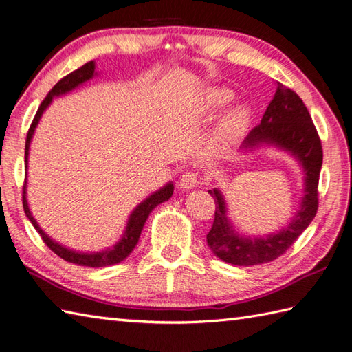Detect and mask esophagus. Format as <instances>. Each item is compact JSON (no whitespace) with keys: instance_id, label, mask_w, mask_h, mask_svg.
Masks as SVG:
<instances>
[{"instance_id":"esophagus-1","label":"esophagus","mask_w":352,"mask_h":352,"mask_svg":"<svg viewBox=\"0 0 352 352\" xmlns=\"http://www.w3.org/2000/svg\"><path fill=\"white\" fill-rule=\"evenodd\" d=\"M198 183V175L193 170H186L180 178V189L183 190H190L197 186Z\"/></svg>"}]
</instances>
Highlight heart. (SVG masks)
<instances>
[{
	"instance_id": "b5f03b06",
	"label": "heart",
	"mask_w": 352,
	"mask_h": 352,
	"mask_svg": "<svg viewBox=\"0 0 352 352\" xmlns=\"http://www.w3.org/2000/svg\"><path fill=\"white\" fill-rule=\"evenodd\" d=\"M231 96L233 95L227 89H212L207 95V104L208 107L218 109L222 107L223 104H227L231 100ZM246 122H248V109L245 106H236L230 109L227 115L223 116L218 130V136H216L219 145L227 146L233 144L245 130Z\"/></svg>"
}]
</instances>
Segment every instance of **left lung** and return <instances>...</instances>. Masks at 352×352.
I'll list each match as a JSON object with an SVG mask.
<instances>
[{
  "label": "left lung",
  "instance_id": "obj_1",
  "mask_svg": "<svg viewBox=\"0 0 352 352\" xmlns=\"http://www.w3.org/2000/svg\"><path fill=\"white\" fill-rule=\"evenodd\" d=\"M272 145L287 151L300 162L304 170V197L300 210L287 227L263 237H245L236 233L227 216V204L221 190L208 193L216 203L214 221L207 234L210 250L226 263L252 266L269 263L283 256L295 243L318 212V184L322 168V145L307 107L292 89L276 83L272 101L261 122L243 140V149Z\"/></svg>",
  "mask_w": 352,
  "mask_h": 352
}]
</instances>
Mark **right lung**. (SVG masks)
Listing matches in <instances>:
<instances>
[{"label": "right lung", "mask_w": 352, "mask_h": 352, "mask_svg": "<svg viewBox=\"0 0 352 352\" xmlns=\"http://www.w3.org/2000/svg\"><path fill=\"white\" fill-rule=\"evenodd\" d=\"M95 76H96L95 62L91 60V62H87L86 65L81 66V68H78L74 72L68 74L66 77H63L54 87L51 89L48 95L45 96V100L42 101L39 109H37V111H36V116L33 119L32 125H30V130H28V134H27V140H25V172H27V168H28L30 144H32L34 130H36L37 124H39V121H41L43 111L47 110V107L51 104L52 98L71 92L72 89H76L80 85L86 83V81H89ZM172 193H174V184L168 183L166 186H163L160 190L154 192L153 195H149L145 201H142V203L131 212L129 222H126L124 234H122L121 239H119V242L111 246V248H107V250L100 251V252L74 251L71 248H66V246L60 245L56 241H52V239L47 233H45V231L39 227V223H37L36 219L33 218V214H32V212H30V207H28V203H27V174H25L24 189H22V206H24V212L27 214L28 221L33 223V227L36 228L37 233L41 234L45 245H47L52 252L57 254L58 257H62L63 260L69 261V263H76L78 266L104 267V266L116 265V263H119V261H122L124 258L130 256V252L134 250V246H136L138 242H139L140 233H142V230H144V226H145L149 213H151L157 206L164 203V201H168L172 197Z\"/></svg>", "instance_id": "right-lung-1"}]
</instances>
